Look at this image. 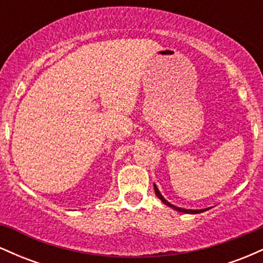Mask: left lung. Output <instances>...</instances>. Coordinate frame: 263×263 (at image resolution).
Returning a JSON list of instances; mask_svg holds the SVG:
<instances>
[{"instance_id": "left-lung-1", "label": "left lung", "mask_w": 263, "mask_h": 263, "mask_svg": "<svg viewBox=\"0 0 263 263\" xmlns=\"http://www.w3.org/2000/svg\"><path fill=\"white\" fill-rule=\"evenodd\" d=\"M155 193H156V195H157V197H158L159 199H161V200H162L163 203H164L165 205H168V206L172 208V209H174V210H177V211H180V213H185V214H199V213H203V211H205V210H208V209H200V210H190V209H183V208H178V206H174L173 204H171L170 201H167V200H165L164 198H163V195L161 194V192H159L158 188H157V185H156V184H155Z\"/></svg>"}]
</instances>
